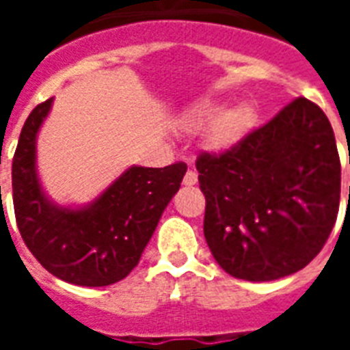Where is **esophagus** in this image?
<instances>
[{
    "label": "esophagus",
    "instance_id": "obj_1",
    "mask_svg": "<svg viewBox=\"0 0 350 350\" xmlns=\"http://www.w3.org/2000/svg\"><path fill=\"white\" fill-rule=\"evenodd\" d=\"M198 182V174L195 170H187L183 176V185H195Z\"/></svg>",
    "mask_w": 350,
    "mask_h": 350
}]
</instances>
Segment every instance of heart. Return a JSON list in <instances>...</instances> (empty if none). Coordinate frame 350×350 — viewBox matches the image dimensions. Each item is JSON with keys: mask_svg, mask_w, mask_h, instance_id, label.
I'll return each instance as SVG.
<instances>
[{"mask_svg": "<svg viewBox=\"0 0 350 350\" xmlns=\"http://www.w3.org/2000/svg\"><path fill=\"white\" fill-rule=\"evenodd\" d=\"M223 105L215 100H202L183 116V127L191 133L206 131V144L213 152H228L242 142L255 127L257 114L247 103L221 110Z\"/></svg>", "mask_w": 350, "mask_h": 350, "instance_id": "b5f03b06", "label": "heart"}]
</instances>
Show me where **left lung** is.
<instances>
[{"mask_svg": "<svg viewBox=\"0 0 350 350\" xmlns=\"http://www.w3.org/2000/svg\"><path fill=\"white\" fill-rule=\"evenodd\" d=\"M197 170L204 238L232 278L273 281L301 270L338 219L336 137L326 114L306 97L232 150L198 155Z\"/></svg>", "mask_w": 350, "mask_h": 350, "instance_id": "obj_1", "label": "left lung"}]
</instances>
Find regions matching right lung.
Masks as SVG:
<instances>
[{
  "mask_svg": "<svg viewBox=\"0 0 350 350\" xmlns=\"http://www.w3.org/2000/svg\"><path fill=\"white\" fill-rule=\"evenodd\" d=\"M52 103L37 105L20 133L12 159L16 225L27 250L52 275L80 286L112 285L138 264L187 165L129 167L90 204H56L37 174V135Z\"/></svg>",
  "mask_w": 350,
  "mask_h": 350,
  "instance_id": "obj_1",
  "label": "right lung"
}]
</instances>
